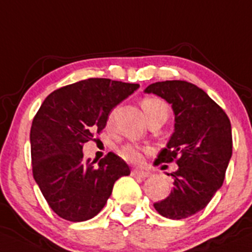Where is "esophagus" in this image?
Masks as SVG:
<instances>
[{
	"mask_svg": "<svg viewBox=\"0 0 252 252\" xmlns=\"http://www.w3.org/2000/svg\"><path fill=\"white\" fill-rule=\"evenodd\" d=\"M132 176L135 177V178L145 179V178H148V177L151 176V173L147 171H143V169H133Z\"/></svg>",
	"mask_w": 252,
	"mask_h": 252,
	"instance_id": "esophagus-1",
	"label": "esophagus"
}]
</instances>
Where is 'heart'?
Listing matches in <instances>:
<instances>
[{"instance_id":"heart-1","label":"heart","mask_w":252,"mask_h":252,"mask_svg":"<svg viewBox=\"0 0 252 252\" xmlns=\"http://www.w3.org/2000/svg\"><path fill=\"white\" fill-rule=\"evenodd\" d=\"M141 106H142L143 112H145L146 117L151 119L153 116H166L168 117V105L163 101V100L158 99V97H145L141 101ZM120 156L124 159L131 163H137L141 160V150L136 146H125L120 151Z\"/></svg>"}]
</instances>
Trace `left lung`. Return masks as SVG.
I'll return each mask as SVG.
<instances>
[{
    "mask_svg": "<svg viewBox=\"0 0 252 252\" xmlns=\"http://www.w3.org/2000/svg\"><path fill=\"white\" fill-rule=\"evenodd\" d=\"M145 93L164 99L174 112V132L155 164H178L171 194L153 207L169 219H186L204 209L222 186L232 155L231 124L204 90L188 81H158Z\"/></svg>",
    "mask_w": 252,
    "mask_h": 252,
    "instance_id": "1",
    "label": "left lung"
}]
</instances>
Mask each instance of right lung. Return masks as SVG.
<instances>
[{"instance_id":"right-lung-1","label":"right lung","mask_w":252,"mask_h":252,"mask_svg":"<svg viewBox=\"0 0 252 252\" xmlns=\"http://www.w3.org/2000/svg\"><path fill=\"white\" fill-rule=\"evenodd\" d=\"M140 88L138 84L90 78L48 95L31 127L33 177L52 210L78 222L105 207L114 184L130 167L115 153L84 159L83 145L101 132L110 111Z\"/></svg>"}]
</instances>
